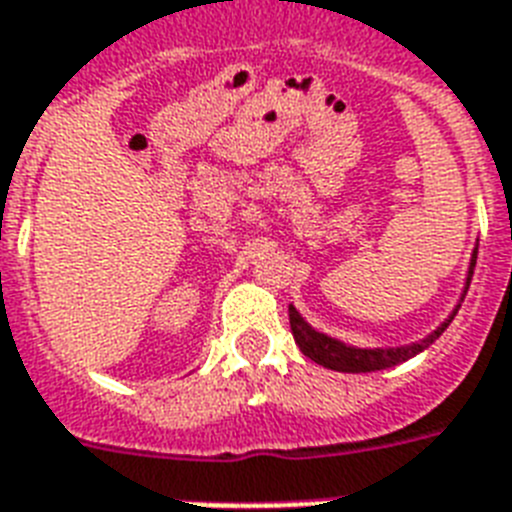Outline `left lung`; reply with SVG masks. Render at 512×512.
<instances>
[{
	"mask_svg": "<svg viewBox=\"0 0 512 512\" xmlns=\"http://www.w3.org/2000/svg\"><path fill=\"white\" fill-rule=\"evenodd\" d=\"M476 256L478 248H473V256H470V267H468V277H465V288L463 296H460V304H463L465 293H468V285L473 280V267H476ZM460 304L455 306V312L449 314L447 320L441 322L431 335H425L420 341L407 343V346H396V349H357V346H349V343L338 341V338H330V335L320 333V330H314L309 322L296 312V306H288V317H290V330H293V338H296L298 349L304 351L306 357L317 362V365L327 367V370L335 372H375V370H386V367L402 365L407 359H412L415 354H420L423 349H428L436 338H439L447 325L455 320L457 309Z\"/></svg>",
	"mask_w": 512,
	"mask_h": 512,
	"instance_id": "left-lung-1",
	"label": "left lung"
}]
</instances>
